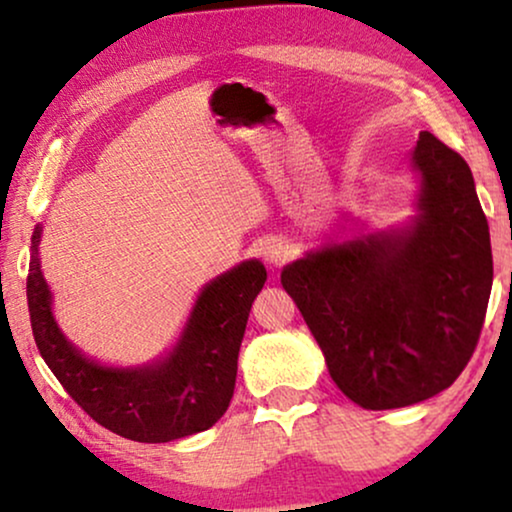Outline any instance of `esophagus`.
Listing matches in <instances>:
<instances>
[{
  "instance_id": "1",
  "label": "esophagus",
  "mask_w": 512,
  "mask_h": 512,
  "mask_svg": "<svg viewBox=\"0 0 512 512\" xmlns=\"http://www.w3.org/2000/svg\"><path fill=\"white\" fill-rule=\"evenodd\" d=\"M262 257L269 264H276V267H279V264H284L291 257L289 243H286V240H279V238L267 240V243H264V248H262Z\"/></svg>"
}]
</instances>
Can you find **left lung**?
<instances>
[{"label": "left lung", "mask_w": 512, "mask_h": 512, "mask_svg": "<svg viewBox=\"0 0 512 512\" xmlns=\"http://www.w3.org/2000/svg\"><path fill=\"white\" fill-rule=\"evenodd\" d=\"M414 163L424 187L409 233L334 245L281 272L332 380L363 409L409 407L455 383L491 296L489 221L467 161L421 132Z\"/></svg>", "instance_id": "obj_1"}]
</instances>
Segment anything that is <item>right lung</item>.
<instances>
[{
  "label": "right lung",
  "instance_id": "obj_1",
  "mask_svg": "<svg viewBox=\"0 0 512 512\" xmlns=\"http://www.w3.org/2000/svg\"><path fill=\"white\" fill-rule=\"evenodd\" d=\"M31 243L26 296L35 344L67 395L93 421L137 443H168L207 431L226 414L250 308L267 281L262 262H243L211 281L166 361L120 370L88 361L57 330L40 274V228Z\"/></svg>",
  "mask_w": 512,
  "mask_h": 512
}]
</instances>
